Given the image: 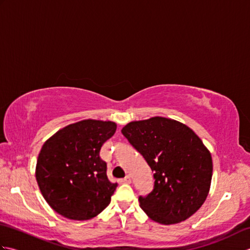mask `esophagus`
I'll use <instances>...</instances> for the list:
<instances>
[{"instance_id":"obj_1","label":"esophagus","mask_w":250,"mask_h":250,"mask_svg":"<svg viewBox=\"0 0 250 250\" xmlns=\"http://www.w3.org/2000/svg\"><path fill=\"white\" fill-rule=\"evenodd\" d=\"M124 182H125V184H130L131 183V177L129 176V175H126V176L125 177Z\"/></svg>"}]
</instances>
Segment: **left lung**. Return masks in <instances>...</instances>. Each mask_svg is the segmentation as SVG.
<instances>
[{
	"instance_id": "1",
	"label": "left lung",
	"mask_w": 250,
	"mask_h": 250,
	"mask_svg": "<svg viewBox=\"0 0 250 250\" xmlns=\"http://www.w3.org/2000/svg\"><path fill=\"white\" fill-rule=\"evenodd\" d=\"M121 132L153 172V190L139 198L145 214L166 226L192 216L208 195L213 176L210 152L200 137L183 122L159 116L131 121Z\"/></svg>"
}]
</instances>
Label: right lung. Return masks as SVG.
Listing matches in <instances>:
<instances>
[{
	"mask_svg": "<svg viewBox=\"0 0 250 250\" xmlns=\"http://www.w3.org/2000/svg\"><path fill=\"white\" fill-rule=\"evenodd\" d=\"M116 129L114 121L84 119L60 129L44 143L35 177L56 213L83 221L94 218L110 203L117 184L108 180L100 150Z\"/></svg>",
	"mask_w": 250,
	"mask_h": 250,
	"instance_id": "right-lung-1",
	"label": "right lung"
}]
</instances>
